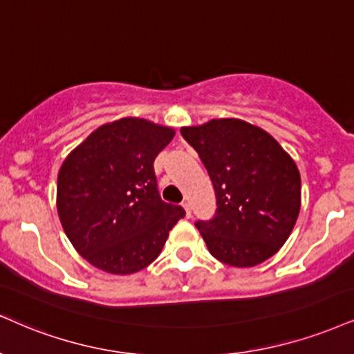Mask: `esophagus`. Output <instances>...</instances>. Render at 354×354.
<instances>
[{
  "mask_svg": "<svg viewBox=\"0 0 354 354\" xmlns=\"http://www.w3.org/2000/svg\"><path fill=\"white\" fill-rule=\"evenodd\" d=\"M183 207H185V211H186V214H188V218H191V204H189V201L183 203Z\"/></svg>",
  "mask_w": 354,
  "mask_h": 354,
  "instance_id": "obj_1",
  "label": "esophagus"
}]
</instances>
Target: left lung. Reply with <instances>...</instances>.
Here are the masks:
<instances>
[{"mask_svg": "<svg viewBox=\"0 0 354 354\" xmlns=\"http://www.w3.org/2000/svg\"><path fill=\"white\" fill-rule=\"evenodd\" d=\"M216 191L214 218L196 221L209 252L232 267H254L285 244L297 223L301 180L295 161L259 127L218 118L183 127Z\"/></svg>", "mask_w": 354, "mask_h": 354, "instance_id": "8db88e82", "label": "left lung"}]
</instances>
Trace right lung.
<instances>
[{
  "instance_id": "right-lung-1",
  "label": "right lung",
  "mask_w": 354,
  "mask_h": 354,
  "mask_svg": "<svg viewBox=\"0 0 354 354\" xmlns=\"http://www.w3.org/2000/svg\"><path fill=\"white\" fill-rule=\"evenodd\" d=\"M174 130L120 118L92 131L64 160L57 176L59 219L72 245L97 269L135 274L158 257L181 206L165 203L155 161Z\"/></svg>"
}]
</instances>
